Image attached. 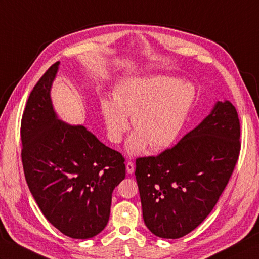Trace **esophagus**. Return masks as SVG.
Masks as SVG:
<instances>
[{"label":"esophagus","instance_id":"esophagus-1","mask_svg":"<svg viewBox=\"0 0 259 259\" xmlns=\"http://www.w3.org/2000/svg\"><path fill=\"white\" fill-rule=\"evenodd\" d=\"M125 168H126V171H128V174H133L135 171V165L133 161H128V163L125 164Z\"/></svg>","mask_w":259,"mask_h":259}]
</instances>
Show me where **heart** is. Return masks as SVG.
<instances>
[{"instance_id": "obj_1", "label": "heart", "mask_w": 259, "mask_h": 259, "mask_svg": "<svg viewBox=\"0 0 259 259\" xmlns=\"http://www.w3.org/2000/svg\"><path fill=\"white\" fill-rule=\"evenodd\" d=\"M195 98L194 86L161 75L129 77L115 86L113 99L102 98L101 112L109 139L119 144L131 124L135 133L126 143L131 155L144 153L147 146L164 149L177 139Z\"/></svg>"}]
</instances>
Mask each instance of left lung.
<instances>
[{
  "mask_svg": "<svg viewBox=\"0 0 259 259\" xmlns=\"http://www.w3.org/2000/svg\"><path fill=\"white\" fill-rule=\"evenodd\" d=\"M239 139L236 108L218 101L173 148L136 160L143 218L155 236L177 239L210 214L237 164Z\"/></svg>",
  "mask_w": 259,
  "mask_h": 259,
  "instance_id": "left-lung-1",
  "label": "left lung"
}]
</instances>
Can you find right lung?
<instances>
[{
  "instance_id": "right-lung-1",
  "label": "right lung",
  "mask_w": 259,
  "mask_h": 259,
  "mask_svg": "<svg viewBox=\"0 0 259 259\" xmlns=\"http://www.w3.org/2000/svg\"><path fill=\"white\" fill-rule=\"evenodd\" d=\"M59 62L29 95L21 121L25 181L50 224L74 239L108 225L112 192L125 177L124 158L82 124L64 122L50 98Z\"/></svg>"
}]
</instances>
